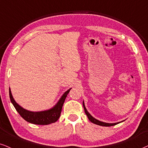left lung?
Listing matches in <instances>:
<instances>
[{
	"label": "left lung",
	"mask_w": 148,
	"mask_h": 148,
	"mask_svg": "<svg viewBox=\"0 0 148 148\" xmlns=\"http://www.w3.org/2000/svg\"><path fill=\"white\" fill-rule=\"evenodd\" d=\"M83 106H84V111H85V113L86 114L87 116H88V119L90 120V121L92 122V123H95V124H97V125H101V126H112V125H114L116 124H117V123H104V122H102V121H100L99 120L96 119H95L94 117H92V116L90 115V114H89L88 111H87L86 108L85 106H84V103L83 101Z\"/></svg>",
	"instance_id": "left-lung-1"
}]
</instances>
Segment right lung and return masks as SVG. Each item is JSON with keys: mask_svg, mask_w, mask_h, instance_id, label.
<instances>
[{"mask_svg": "<svg viewBox=\"0 0 148 148\" xmlns=\"http://www.w3.org/2000/svg\"><path fill=\"white\" fill-rule=\"evenodd\" d=\"M71 88L69 89L64 93V95L60 98L59 101L53 108L48 110L41 111V112H31L23 108L20 106L15 100L13 98L12 92L10 88V97L12 103L15 107L16 110L19 113L20 115L23 117L25 121L37 125H48L56 122L59 119L60 114H61L62 108L64 102L65 101L67 95Z\"/></svg>", "mask_w": 148, "mask_h": 148, "instance_id": "obj_1", "label": "right lung"}]
</instances>
